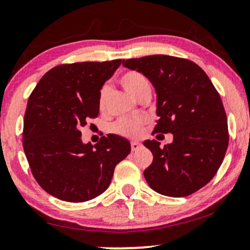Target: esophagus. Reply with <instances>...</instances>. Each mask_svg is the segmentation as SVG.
Masks as SVG:
<instances>
[{
	"label": "esophagus",
	"instance_id": "esophagus-1",
	"mask_svg": "<svg viewBox=\"0 0 250 250\" xmlns=\"http://www.w3.org/2000/svg\"><path fill=\"white\" fill-rule=\"evenodd\" d=\"M141 143L140 142H137V141H133L130 143V147H131V150L133 151H135V150H137V149H140L141 148Z\"/></svg>",
	"mask_w": 250,
	"mask_h": 250
}]
</instances>
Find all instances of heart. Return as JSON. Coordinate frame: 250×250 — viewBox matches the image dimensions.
Here are the masks:
<instances>
[{
    "label": "heart",
    "instance_id": "heart-1",
    "mask_svg": "<svg viewBox=\"0 0 250 250\" xmlns=\"http://www.w3.org/2000/svg\"><path fill=\"white\" fill-rule=\"evenodd\" d=\"M120 83L125 90L134 96L135 99L139 97L140 94L143 91L150 90V82L143 75L142 73L135 70L125 71L123 75L120 77ZM109 95V88L107 85L101 88L99 96V104L100 109H104L107 104V99ZM146 120L142 117H131V119H122L119 120L116 123H114L113 131L114 133L122 135V136L133 137L137 136L141 133L143 125H145Z\"/></svg>",
    "mask_w": 250,
    "mask_h": 250
}]
</instances>
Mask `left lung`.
Instances as JSON below:
<instances>
[{"label": "left lung", "instance_id": "8db88e82", "mask_svg": "<svg viewBox=\"0 0 250 250\" xmlns=\"http://www.w3.org/2000/svg\"><path fill=\"white\" fill-rule=\"evenodd\" d=\"M153 83L159 116L154 133L174 136L160 147L156 140L143 145L153 153L143 171L153 190L171 197L195 193L215 176L228 148L227 115L221 97L196 63L169 55L123 60Z\"/></svg>", "mask_w": 250, "mask_h": 250}]
</instances>
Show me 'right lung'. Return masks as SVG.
<instances>
[{"label": "right lung", "mask_w": 250, "mask_h": 250, "mask_svg": "<svg viewBox=\"0 0 250 250\" xmlns=\"http://www.w3.org/2000/svg\"><path fill=\"white\" fill-rule=\"evenodd\" d=\"M121 60L60 64L43 75L28 100L23 149L34 177L48 194L85 202L110 185L116 165L130 153L128 140L102 136L84 145L81 127L100 113L99 96Z\"/></svg>", "instance_id": "add662e5"}]
</instances>
